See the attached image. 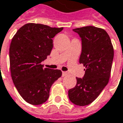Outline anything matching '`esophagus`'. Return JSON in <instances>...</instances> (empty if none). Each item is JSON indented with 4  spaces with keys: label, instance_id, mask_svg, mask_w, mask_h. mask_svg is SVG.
I'll use <instances>...</instances> for the list:
<instances>
[{
    "label": "esophagus",
    "instance_id": "1",
    "mask_svg": "<svg viewBox=\"0 0 123 123\" xmlns=\"http://www.w3.org/2000/svg\"><path fill=\"white\" fill-rule=\"evenodd\" d=\"M68 74V72H62V76H67Z\"/></svg>",
    "mask_w": 123,
    "mask_h": 123
}]
</instances>
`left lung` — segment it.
I'll use <instances>...</instances> for the list:
<instances>
[{
	"mask_svg": "<svg viewBox=\"0 0 123 123\" xmlns=\"http://www.w3.org/2000/svg\"><path fill=\"white\" fill-rule=\"evenodd\" d=\"M81 40L79 62L86 69L83 78L76 77L74 88L68 90L69 100L78 106H86L99 96L109 82L113 60V48L108 33L95 26L73 29Z\"/></svg>",
	"mask_w": 123,
	"mask_h": 123,
	"instance_id": "8db88e82",
	"label": "left lung"
}]
</instances>
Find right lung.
<instances>
[{"label": "right lung", "mask_w": 123, "mask_h": 123, "mask_svg": "<svg viewBox=\"0 0 123 123\" xmlns=\"http://www.w3.org/2000/svg\"><path fill=\"white\" fill-rule=\"evenodd\" d=\"M62 29L27 24L12 40L9 52L12 79L20 95L31 105L45 102L52 84L61 76V70L43 68L41 62L51 54L52 38Z\"/></svg>", "instance_id": "1"}]
</instances>
